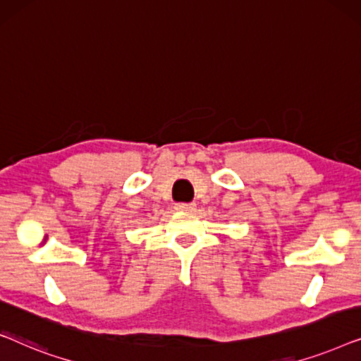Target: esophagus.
<instances>
[{
  "mask_svg": "<svg viewBox=\"0 0 361 361\" xmlns=\"http://www.w3.org/2000/svg\"><path fill=\"white\" fill-rule=\"evenodd\" d=\"M176 210L194 212L195 210V204H176Z\"/></svg>",
  "mask_w": 361,
  "mask_h": 361,
  "instance_id": "esophagus-1",
  "label": "esophagus"
}]
</instances>
